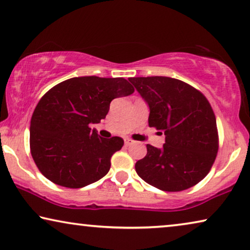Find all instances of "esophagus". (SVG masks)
I'll list each match as a JSON object with an SVG mask.
<instances>
[{"instance_id": "obj_1", "label": "esophagus", "mask_w": 250, "mask_h": 250, "mask_svg": "<svg viewBox=\"0 0 250 250\" xmlns=\"http://www.w3.org/2000/svg\"><path fill=\"white\" fill-rule=\"evenodd\" d=\"M133 143H135V142H133L132 139H129V138H125V146H130V145H132Z\"/></svg>"}]
</instances>
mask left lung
Wrapping results in <instances>:
<instances>
[{"label":"left lung","mask_w":250,"mask_h":250,"mask_svg":"<svg viewBox=\"0 0 250 250\" xmlns=\"http://www.w3.org/2000/svg\"><path fill=\"white\" fill-rule=\"evenodd\" d=\"M129 82L148 104L149 126L165 135L162 148L147 145L146 156L135 165L137 174L163 191H181L198 184L219 149L209 102L192 86L170 77H137Z\"/></svg>","instance_id":"obj_1"}]
</instances>
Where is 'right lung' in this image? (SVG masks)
Instances as JSON below:
<instances>
[{"mask_svg":"<svg viewBox=\"0 0 250 250\" xmlns=\"http://www.w3.org/2000/svg\"><path fill=\"white\" fill-rule=\"evenodd\" d=\"M125 78L76 77L41 98L30 121V153L38 170L55 185L83 188L106 175L120 137L102 138L90 125L105 119L112 100L132 94Z\"/></svg>","mask_w":250,"mask_h":250,"instance_id":"1","label":"right lung"}]
</instances>
